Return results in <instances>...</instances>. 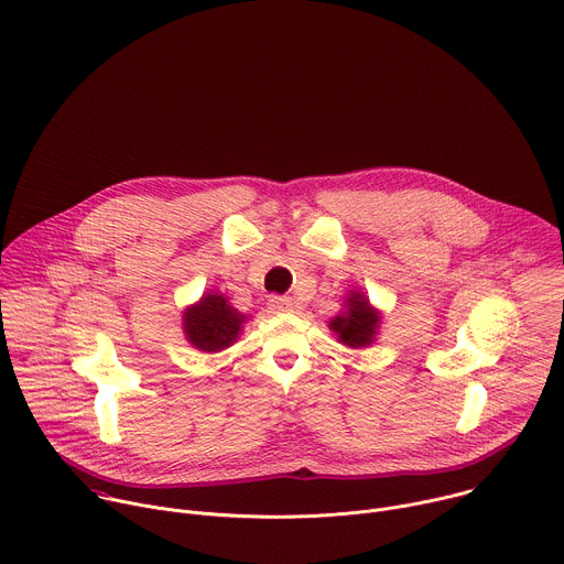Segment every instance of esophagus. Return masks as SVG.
<instances>
[{
    "mask_svg": "<svg viewBox=\"0 0 564 564\" xmlns=\"http://www.w3.org/2000/svg\"><path fill=\"white\" fill-rule=\"evenodd\" d=\"M268 305L272 312H292L294 310V301L290 296H272Z\"/></svg>",
    "mask_w": 564,
    "mask_h": 564,
    "instance_id": "obj_1",
    "label": "esophagus"
}]
</instances>
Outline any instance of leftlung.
<instances>
[{
  "instance_id": "8db88e82",
  "label": "left lung",
  "mask_w": 564,
  "mask_h": 564,
  "mask_svg": "<svg viewBox=\"0 0 564 564\" xmlns=\"http://www.w3.org/2000/svg\"><path fill=\"white\" fill-rule=\"evenodd\" d=\"M344 307L346 310L328 324V328L337 335L339 344L352 350L372 346L375 337L379 335L381 312L368 301L361 290H350Z\"/></svg>"
}]
</instances>
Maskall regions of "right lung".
<instances>
[{"mask_svg":"<svg viewBox=\"0 0 564 564\" xmlns=\"http://www.w3.org/2000/svg\"><path fill=\"white\" fill-rule=\"evenodd\" d=\"M248 314L238 312L225 294L209 290L183 312L185 339L200 352H220L236 344L248 324Z\"/></svg>","mask_w":564,"mask_h":564,"instance_id":"right-lung-1","label":"right lung"}]
</instances>
